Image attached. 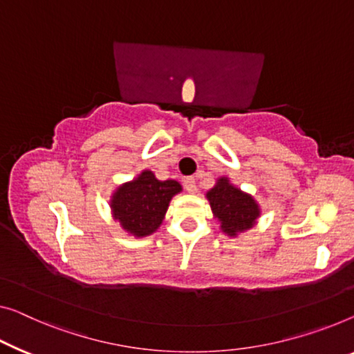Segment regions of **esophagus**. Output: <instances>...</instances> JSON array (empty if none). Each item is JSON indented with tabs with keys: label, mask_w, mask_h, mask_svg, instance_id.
Segmentation results:
<instances>
[{
	"label": "esophagus",
	"mask_w": 354,
	"mask_h": 354,
	"mask_svg": "<svg viewBox=\"0 0 354 354\" xmlns=\"http://www.w3.org/2000/svg\"><path fill=\"white\" fill-rule=\"evenodd\" d=\"M184 189H186L189 194L197 192V183H195V179L194 178L184 179Z\"/></svg>",
	"instance_id": "1"
}]
</instances>
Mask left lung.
<instances>
[{"label": "left lung", "mask_w": 354, "mask_h": 354, "mask_svg": "<svg viewBox=\"0 0 354 354\" xmlns=\"http://www.w3.org/2000/svg\"><path fill=\"white\" fill-rule=\"evenodd\" d=\"M211 211L221 230L229 236L252 229L261 216V207L254 197L234 186L227 176H221L207 192Z\"/></svg>", "instance_id": "8db88e82"}]
</instances>
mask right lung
Segmentation results:
<instances>
[{
	"label": "right lung",
	"instance_id": "right-lung-1",
	"mask_svg": "<svg viewBox=\"0 0 354 354\" xmlns=\"http://www.w3.org/2000/svg\"><path fill=\"white\" fill-rule=\"evenodd\" d=\"M181 191L175 179L160 181L151 170H143L111 195V214L127 234L143 239L160 227L171 198Z\"/></svg>",
	"mask_w": 354,
	"mask_h": 354
}]
</instances>
